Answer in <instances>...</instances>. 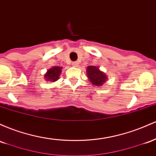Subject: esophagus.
Wrapping results in <instances>:
<instances>
[{"instance_id":"esophagus-1","label":"esophagus","mask_w":156,"mask_h":156,"mask_svg":"<svg viewBox=\"0 0 156 156\" xmlns=\"http://www.w3.org/2000/svg\"><path fill=\"white\" fill-rule=\"evenodd\" d=\"M72 66H73V67H77V66H79V63L77 62H72Z\"/></svg>"}]
</instances>
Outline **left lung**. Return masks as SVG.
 Listing matches in <instances>:
<instances>
[{
    "mask_svg": "<svg viewBox=\"0 0 156 156\" xmlns=\"http://www.w3.org/2000/svg\"><path fill=\"white\" fill-rule=\"evenodd\" d=\"M87 76L92 85L100 87L108 80V76L101 71L99 68L94 66H89L86 69Z\"/></svg>",
    "mask_w": 156,
    "mask_h": 156,
    "instance_id": "left-lung-1",
    "label": "left lung"
}]
</instances>
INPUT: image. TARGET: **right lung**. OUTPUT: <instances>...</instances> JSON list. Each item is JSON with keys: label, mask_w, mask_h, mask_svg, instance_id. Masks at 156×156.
Segmentation results:
<instances>
[{"label": "right lung", "mask_w": 156, "mask_h": 156, "mask_svg": "<svg viewBox=\"0 0 156 156\" xmlns=\"http://www.w3.org/2000/svg\"><path fill=\"white\" fill-rule=\"evenodd\" d=\"M62 67H59V66H55V67L51 68L47 71V72L44 74V79L45 81L51 82V83H55V82L58 80L62 72Z\"/></svg>", "instance_id": "1"}]
</instances>
